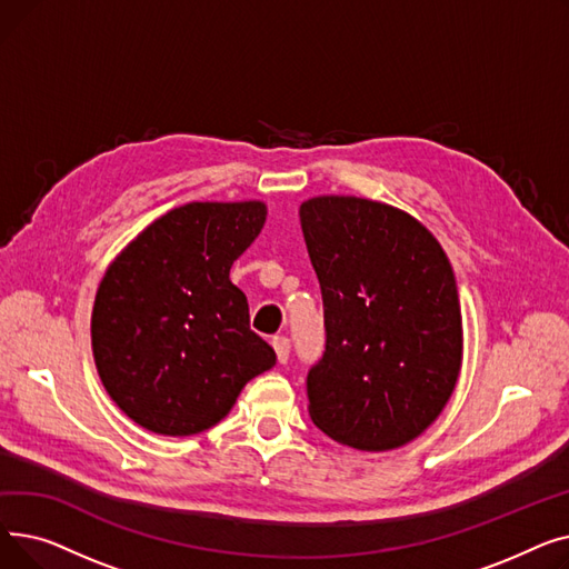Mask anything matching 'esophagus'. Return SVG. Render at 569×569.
<instances>
[{
    "label": "esophagus",
    "instance_id": "1",
    "mask_svg": "<svg viewBox=\"0 0 569 569\" xmlns=\"http://www.w3.org/2000/svg\"><path fill=\"white\" fill-rule=\"evenodd\" d=\"M272 346H274V350H277L279 362H281V365H286V362H288V357H290V339H288V337H274Z\"/></svg>",
    "mask_w": 569,
    "mask_h": 569
}]
</instances>
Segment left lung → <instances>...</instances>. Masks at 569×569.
Masks as SVG:
<instances>
[{"mask_svg": "<svg viewBox=\"0 0 569 569\" xmlns=\"http://www.w3.org/2000/svg\"><path fill=\"white\" fill-rule=\"evenodd\" d=\"M300 221L325 316V350L307 373L311 420L355 450H395L455 392L461 307L452 264L425 226L382 202L311 198Z\"/></svg>", "mask_w": 569, "mask_h": 569, "instance_id": "obj_1", "label": "left lung"}]
</instances>
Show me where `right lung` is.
<instances>
[{
    "mask_svg": "<svg viewBox=\"0 0 569 569\" xmlns=\"http://www.w3.org/2000/svg\"><path fill=\"white\" fill-rule=\"evenodd\" d=\"M262 202H189L114 258L99 286L92 350L110 399L136 425L193 436L277 365L249 325L230 267L258 237Z\"/></svg>",
    "mask_w": 569,
    "mask_h": 569,
    "instance_id": "obj_1",
    "label": "right lung"
}]
</instances>
